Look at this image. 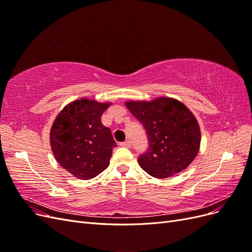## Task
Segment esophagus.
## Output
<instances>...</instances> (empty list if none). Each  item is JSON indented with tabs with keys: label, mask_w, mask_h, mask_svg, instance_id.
I'll use <instances>...</instances> for the list:
<instances>
[{
	"label": "esophagus",
	"mask_w": 252,
	"mask_h": 252,
	"mask_svg": "<svg viewBox=\"0 0 252 252\" xmlns=\"http://www.w3.org/2000/svg\"><path fill=\"white\" fill-rule=\"evenodd\" d=\"M121 146H122V147H126V148H130V147H131V143H130V141L127 140V141L122 142V143H121Z\"/></svg>",
	"instance_id": "34e87169"
}]
</instances>
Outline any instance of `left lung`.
I'll use <instances>...</instances> for the list:
<instances>
[{
  "label": "left lung",
  "instance_id": "1",
  "mask_svg": "<svg viewBox=\"0 0 252 252\" xmlns=\"http://www.w3.org/2000/svg\"><path fill=\"white\" fill-rule=\"evenodd\" d=\"M125 105L147 133L148 149L139 157L142 168L158 179L186 169L201 144L200 126L192 112L180 101L165 96Z\"/></svg>",
  "mask_w": 252,
  "mask_h": 252
}]
</instances>
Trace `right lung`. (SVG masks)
<instances>
[{
  "instance_id": "add662e5",
  "label": "right lung",
  "mask_w": 252,
  "mask_h": 252,
  "mask_svg": "<svg viewBox=\"0 0 252 252\" xmlns=\"http://www.w3.org/2000/svg\"><path fill=\"white\" fill-rule=\"evenodd\" d=\"M110 103L80 98L66 105L53 122L50 146L58 163L81 180L96 177L107 168L117 146L101 117Z\"/></svg>"
}]
</instances>
